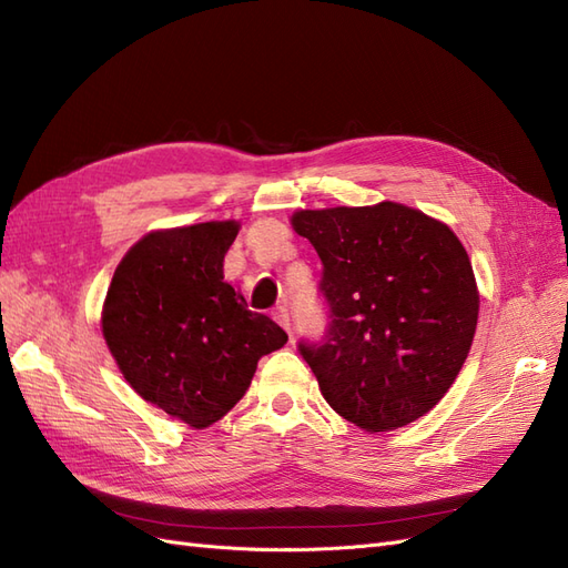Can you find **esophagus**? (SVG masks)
Masks as SVG:
<instances>
[{
	"mask_svg": "<svg viewBox=\"0 0 568 568\" xmlns=\"http://www.w3.org/2000/svg\"><path fill=\"white\" fill-rule=\"evenodd\" d=\"M274 320H277L282 326H284V329L291 334V317H288V311H286V305H277V307H274Z\"/></svg>",
	"mask_w": 568,
	"mask_h": 568,
	"instance_id": "obj_1",
	"label": "esophagus"
}]
</instances>
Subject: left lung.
Masks as SVG:
<instances>
[{
  "label": "left lung",
  "instance_id": "obj_1",
  "mask_svg": "<svg viewBox=\"0 0 568 568\" xmlns=\"http://www.w3.org/2000/svg\"><path fill=\"white\" fill-rule=\"evenodd\" d=\"M294 230L322 261L329 324L298 341L324 400L365 432L432 409L469 355L478 291L469 255L443 222L384 201L298 211Z\"/></svg>",
  "mask_w": 568,
  "mask_h": 568
}]
</instances>
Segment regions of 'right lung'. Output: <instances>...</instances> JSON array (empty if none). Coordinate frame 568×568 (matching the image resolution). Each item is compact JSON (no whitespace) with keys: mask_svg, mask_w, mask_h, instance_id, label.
<instances>
[{"mask_svg":"<svg viewBox=\"0 0 568 568\" xmlns=\"http://www.w3.org/2000/svg\"><path fill=\"white\" fill-rule=\"evenodd\" d=\"M236 232L227 220L146 234L115 267L101 315L128 384L194 428L225 417L248 390L257 359L288 338L225 282Z\"/></svg>","mask_w":568,"mask_h":568,"instance_id":"right-lung-1","label":"right lung"}]
</instances>
